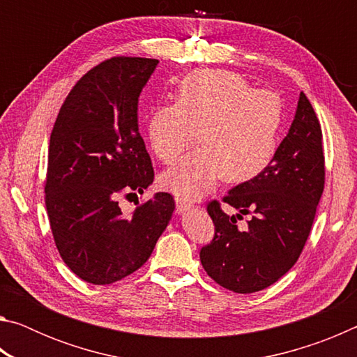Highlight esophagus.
Here are the masks:
<instances>
[{"instance_id": "obj_1", "label": "esophagus", "mask_w": 357, "mask_h": 357, "mask_svg": "<svg viewBox=\"0 0 357 357\" xmlns=\"http://www.w3.org/2000/svg\"><path fill=\"white\" fill-rule=\"evenodd\" d=\"M174 203H176L178 213H185V211H189L190 208H193V203L190 200H187V198H183V197H174Z\"/></svg>"}]
</instances>
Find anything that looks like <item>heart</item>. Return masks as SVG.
Listing matches in <instances>:
<instances>
[{
  "instance_id": "heart-1",
  "label": "heart",
  "mask_w": 357,
  "mask_h": 357,
  "mask_svg": "<svg viewBox=\"0 0 357 357\" xmlns=\"http://www.w3.org/2000/svg\"><path fill=\"white\" fill-rule=\"evenodd\" d=\"M285 105L274 91L255 89L229 70H193L174 89V104L148 118V140L162 164L173 165L195 142L202 149L160 176L165 190L195 198L223 178L243 184L271 165L280 142Z\"/></svg>"
}]
</instances>
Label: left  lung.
<instances>
[{
	"instance_id": "left-lung-1",
	"label": "left lung",
	"mask_w": 357,
	"mask_h": 357,
	"mask_svg": "<svg viewBox=\"0 0 357 357\" xmlns=\"http://www.w3.org/2000/svg\"><path fill=\"white\" fill-rule=\"evenodd\" d=\"M323 132L310 100L301 93L296 116L271 165L252 181L234 187L223 203L239 213L228 215L213 200L206 211L214 238L200 259L215 283L229 291H261L298 261L315 220L324 190ZM252 215L248 227L237 219Z\"/></svg>"
}]
</instances>
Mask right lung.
I'll use <instances>...</instances> for the list:
<instances>
[{
  "instance_id": "add662e5",
  "label": "right lung",
  "mask_w": 357,
  "mask_h": 357,
  "mask_svg": "<svg viewBox=\"0 0 357 357\" xmlns=\"http://www.w3.org/2000/svg\"><path fill=\"white\" fill-rule=\"evenodd\" d=\"M157 59L113 56L89 69L63 102L48 144L45 208L56 249L72 273L110 285L148 261L174 200L138 195L154 179L138 132V96ZM121 197L134 213L120 211Z\"/></svg>"
}]
</instances>
